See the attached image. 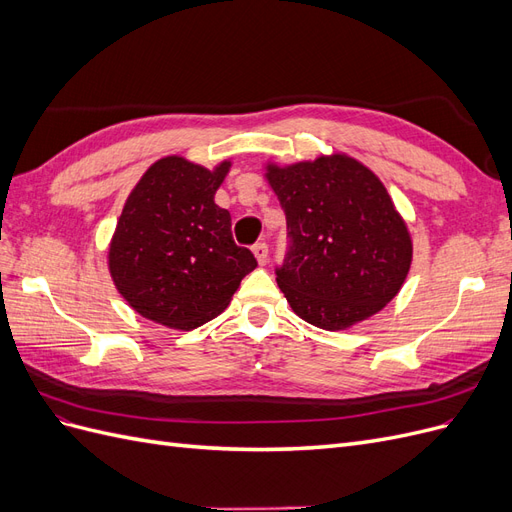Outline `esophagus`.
Segmentation results:
<instances>
[{
  "label": "esophagus",
  "instance_id": "1",
  "mask_svg": "<svg viewBox=\"0 0 512 512\" xmlns=\"http://www.w3.org/2000/svg\"><path fill=\"white\" fill-rule=\"evenodd\" d=\"M252 252H254V256H256L260 267L267 265V260H269V247H267L265 241H258V243L252 247Z\"/></svg>",
  "mask_w": 512,
  "mask_h": 512
}]
</instances>
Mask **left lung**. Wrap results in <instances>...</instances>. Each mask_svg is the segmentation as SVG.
<instances>
[{"instance_id":"left-lung-1","label":"left lung","mask_w":512,"mask_h":512,"mask_svg":"<svg viewBox=\"0 0 512 512\" xmlns=\"http://www.w3.org/2000/svg\"><path fill=\"white\" fill-rule=\"evenodd\" d=\"M292 247L277 286L292 312L346 331L397 297L412 265V235L374 170L342 151L265 164Z\"/></svg>"}]
</instances>
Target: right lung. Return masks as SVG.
Instances as JSON below:
<instances>
[{"label":"right lung","mask_w":512,"mask_h":512,"mask_svg":"<svg viewBox=\"0 0 512 512\" xmlns=\"http://www.w3.org/2000/svg\"><path fill=\"white\" fill-rule=\"evenodd\" d=\"M230 158L213 168L183 156L153 162L132 188L108 243L106 265L126 303L168 329L192 331L228 307L256 269L215 205Z\"/></svg>","instance_id":"right-lung-1"}]
</instances>
